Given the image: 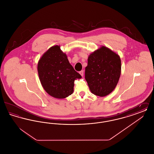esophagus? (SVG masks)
Segmentation results:
<instances>
[{"label":"esophagus","mask_w":154,"mask_h":154,"mask_svg":"<svg viewBox=\"0 0 154 154\" xmlns=\"http://www.w3.org/2000/svg\"><path fill=\"white\" fill-rule=\"evenodd\" d=\"M79 73L81 75L82 77H83V75H84V70H81V71H80Z\"/></svg>","instance_id":"34e87169"}]
</instances>
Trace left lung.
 <instances>
[{
	"instance_id": "left-lung-1",
	"label": "left lung",
	"mask_w": 154,
	"mask_h": 154,
	"mask_svg": "<svg viewBox=\"0 0 154 154\" xmlns=\"http://www.w3.org/2000/svg\"><path fill=\"white\" fill-rule=\"evenodd\" d=\"M121 70L119 57L108 48L103 46L91 54L85 72L91 92L100 97L110 94L117 85Z\"/></svg>"
}]
</instances>
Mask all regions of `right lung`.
Wrapping results in <instances>:
<instances>
[{"mask_svg":"<svg viewBox=\"0 0 154 154\" xmlns=\"http://www.w3.org/2000/svg\"><path fill=\"white\" fill-rule=\"evenodd\" d=\"M37 70L44 90L58 99L72 94L74 80L81 78L58 45L52 47L44 53L38 61Z\"/></svg>","mask_w":154,"mask_h":154,"instance_id":"right-lung-1","label":"right lung"}]
</instances>
